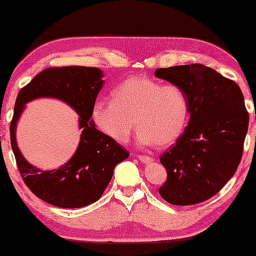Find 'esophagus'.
<instances>
[{"label":"esophagus","mask_w":256,"mask_h":256,"mask_svg":"<svg viewBox=\"0 0 256 256\" xmlns=\"http://www.w3.org/2000/svg\"><path fill=\"white\" fill-rule=\"evenodd\" d=\"M138 158L141 160V162H143V163H152V160H154L152 157L146 156V155H138Z\"/></svg>","instance_id":"esophagus-1"}]
</instances>
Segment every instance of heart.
I'll list each match as a JSON object with an SVG mask.
<instances>
[{"label":"heart","mask_w":256,"mask_h":256,"mask_svg":"<svg viewBox=\"0 0 256 256\" xmlns=\"http://www.w3.org/2000/svg\"><path fill=\"white\" fill-rule=\"evenodd\" d=\"M188 114V96L180 86L143 76L126 79L112 92V101L98 100L92 110L98 128L113 141L127 142L135 121L140 144L160 148L180 138Z\"/></svg>","instance_id":"heart-1"}]
</instances>
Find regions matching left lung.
I'll use <instances>...</instances> for the list:
<instances>
[{"instance_id":"left-lung-1","label":"left lung","mask_w":256,"mask_h":256,"mask_svg":"<svg viewBox=\"0 0 256 256\" xmlns=\"http://www.w3.org/2000/svg\"><path fill=\"white\" fill-rule=\"evenodd\" d=\"M155 76L186 94L190 120L160 156L168 178L160 194L172 205H194L218 194L239 166L250 115L240 87L202 64L157 68Z\"/></svg>"}]
</instances>
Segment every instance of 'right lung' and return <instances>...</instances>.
I'll return each mask as SVG.
<instances>
[{
  "instance_id": "right-lung-1",
  "label": "right lung",
  "mask_w": 256,
  "mask_h": 256,
  "mask_svg": "<svg viewBox=\"0 0 256 256\" xmlns=\"http://www.w3.org/2000/svg\"><path fill=\"white\" fill-rule=\"evenodd\" d=\"M102 71L86 66L44 70L20 90L10 122V141L24 183L42 200L62 208H84L100 199L114 168L129 156L118 142L94 127L92 110L104 85ZM57 97L80 114L82 136L72 160L59 170L43 172L27 163L16 143V124L24 104L37 97Z\"/></svg>"
}]
</instances>
